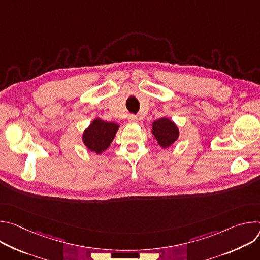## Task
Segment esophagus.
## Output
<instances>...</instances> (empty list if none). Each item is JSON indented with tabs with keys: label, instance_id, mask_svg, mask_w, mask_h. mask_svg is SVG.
Wrapping results in <instances>:
<instances>
[{
	"label": "esophagus",
	"instance_id": "34e87169",
	"mask_svg": "<svg viewBox=\"0 0 260 260\" xmlns=\"http://www.w3.org/2000/svg\"><path fill=\"white\" fill-rule=\"evenodd\" d=\"M128 122L131 123H137L138 122V117L136 115H129L128 116Z\"/></svg>",
	"mask_w": 260,
	"mask_h": 260
}]
</instances>
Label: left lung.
Listing matches in <instances>:
<instances>
[{
    "instance_id": "1",
    "label": "left lung",
    "mask_w": 260,
    "mask_h": 260,
    "mask_svg": "<svg viewBox=\"0 0 260 260\" xmlns=\"http://www.w3.org/2000/svg\"><path fill=\"white\" fill-rule=\"evenodd\" d=\"M152 134L162 148H168L177 141L179 129L172 120L162 117L152 123Z\"/></svg>"
}]
</instances>
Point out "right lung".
<instances>
[{
  "instance_id": "1",
  "label": "right lung",
  "mask_w": 260,
  "mask_h": 260,
  "mask_svg": "<svg viewBox=\"0 0 260 260\" xmlns=\"http://www.w3.org/2000/svg\"><path fill=\"white\" fill-rule=\"evenodd\" d=\"M119 125L114 122L104 121L95 118L84 131L82 140L88 150L101 154L112 143Z\"/></svg>"
}]
</instances>
